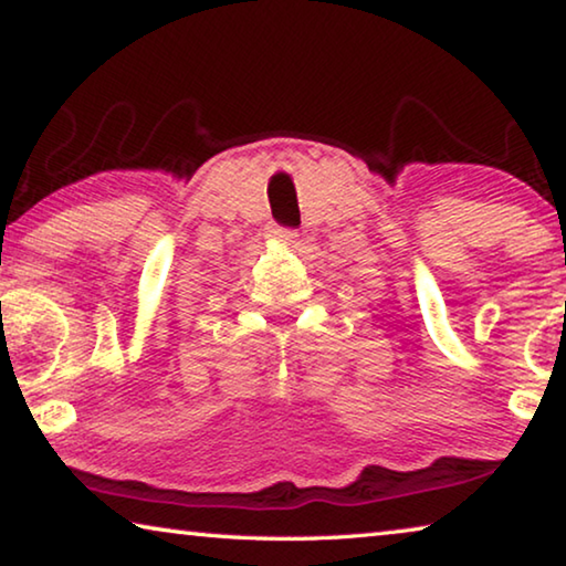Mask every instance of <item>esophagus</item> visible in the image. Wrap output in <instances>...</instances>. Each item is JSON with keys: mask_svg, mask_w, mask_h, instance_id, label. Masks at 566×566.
<instances>
[{"mask_svg": "<svg viewBox=\"0 0 566 566\" xmlns=\"http://www.w3.org/2000/svg\"><path fill=\"white\" fill-rule=\"evenodd\" d=\"M266 234H270L272 239H276V242H282V244H294L296 242V232H292V229H282V227H270L266 229Z\"/></svg>", "mask_w": 566, "mask_h": 566, "instance_id": "1", "label": "esophagus"}]
</instances>
